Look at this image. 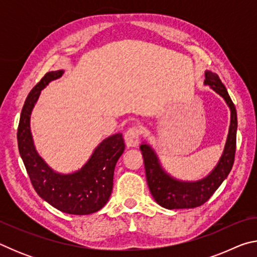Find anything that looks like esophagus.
<instances>
[{"mask_svg": "<svg viewBox=\"0 0 257 257\" xmlns=\"http://www.w3.org/2000/svg\"><path fill=\"white\" fill-rule=\"evenodd\" d=\"M139 136H141V133H139V129L137 127H132L129 128L124 134V142L125 145H127L128 149H132V147H137L139 143Z\"/></svg>", "mask_w": 257, "mask_h": 257, "instance_id": "esophagus-1", "label": "esophagus"}]
</instances>
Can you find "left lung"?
<instances>
[{
  "instance_id": "8db88e82",
  "label": "left lung",
  "mask_w": 257,
  "mask_h": 257,
  "mask_svg": "<svg viewBox=\"0 0 257 257\" xmlns=\"http://www.w3.org/2000/svg\"><path fill=\"white\" fill-rule=\"evenodd\" d=\"M204 85L211 87V89L219 94L230 110V125L222 155L208 175L197 180L178 179L162 167L158 153L149 143L143 142L141 145L146 180L152 196L159 205L168 210L195 208L203 205L219 188L232 169L236 153V107L216 73L206 70Z\"/></svg>"
}]
</instances>
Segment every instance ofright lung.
<instances>
[{
  "mask_svg": "<svg viewBox=\"0 0 257 257\" xmlns=\"http://www.w3.org/2000/svg\"><path fill=\"white\" fill-rule=\"evenodd\" d=\"M64 70L51 71L30 90L21 111L18 147L34 189L56 210L67 214L87 215L105 205L113 188L115 164L124 151L122 134L106 137L95 147L86 163L76 171L62 173L52 169L35 147L30 116L42 90L63 76Z\"/></svg>",
  "mask_w": 257,
  "mask_h": 257,
  "instance_id": "obj_1",
  "label": "right lung"
}]
</instances>
